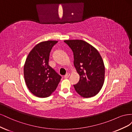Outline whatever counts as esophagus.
Wrapping results in <instances>:
<instances>
[{"label": "esophagus", "instance_id": "esophagus-1", "mask_svg": "<svg viewBox=\"0 0 132 132\" xmlns=\"http://www.w3.org/2000/svg\"><path fill=\"white\" fill-rule=\"evenodd\" d=\"M69 76H70V74H69V73H67V74L64 75V78H65V79H67V78H69Z\"/></svg>", "mask_w": 132, "mask_h": 132}]
</instances>
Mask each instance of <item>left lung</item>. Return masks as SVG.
<instances>
[{"label":"left lung","mask_w":132,"mask_h":132,"mask_svg":"<svg viewBox=\"0 0 132 132\" xmlns=\"http://www.w3.org/2000/svg\"><path fill=\"white\" fill-rule=\"evenodd\" d=\"M72 50L74 65L80 76L78 84L74 85L77 93L84 98L96 95L105 81V65L98 51L81 39L65 40Z\"/></svg>","instance_id":"obj_1"}]
</instances>
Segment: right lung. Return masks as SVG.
<instances>
[{
  "label": "right lung",
  "instance_id": "right-lung-1",
  "mask_svg": "<svg viewBox=\"0 0 132 132\" xmlns=\"http://www.w3.org/2000/svg\"><path fill=\"white\" fill-rule=\"evenodd\" d=\"M57 41H46L36 45L28 54L23 75L28 89L38 97L50 96L62 78L49 64L50 52Z\"/></svg>",
  "mask_w": 132,
  "mask_h": 132
}]
</instances>
